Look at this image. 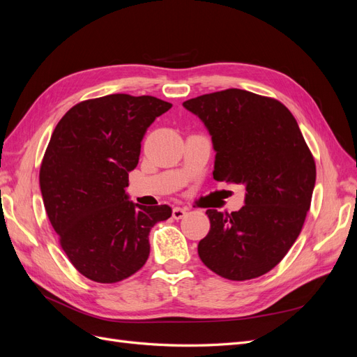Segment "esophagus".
Instances as JSON below:
<instances>
[{
    "mask_svg": "<svg viewBox=\"0 0 357 357\" xmlns=\"http://www.w3.org/2000/svg\"><path fill=\"white\" fill-rule=\"evenodd\" d=\"M188 210L186 208H180V207H174L172 208V218H174L176 220H180L186 215Z\"/></svg>",
    "mask_w": 357,
    "mask_h": 357,
    "instance_id": "34e87169",
    "label": "esophagus"
}]
</instances>
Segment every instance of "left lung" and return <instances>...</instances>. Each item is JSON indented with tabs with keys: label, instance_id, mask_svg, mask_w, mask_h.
<instances>
[{
	"label": "left lung",
	"instance_id": "1",
	"mask_svg": "<svg viewBox=\"0 0 357 357\" xmlns=\"http://www.w3.org/2000/svg\"><path fill=\"white\" fill-rule=\"evenodd\" d=\"M207 126L215 150L213 177L245 186L240 211L207 210L210 231L198 244L204 265L244 282L280 264L304 226L316 162L287 107L243 89L183 102Z\"/></svg>",
	"mask_w": 357,
	"mask_h": 357
}]
</instances>
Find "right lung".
<instances>
[{
	"label": "right lung",
	"mask_w": 357,
	"mask_h": 357,
	"mask_svg": "<svg viewBox=\"0 0 357 357\" xmlns=\"http://www.w3.org/2000/svg\"><path fill=\"white\" fill-rule=\"evenodd\" d=\"M171 107L149 95L86 100L50 137L40 167L43 202L62 250L92 282L135 274L150 253V229L171 218L168 205H138L125 193L147 128Z\"/></svg>",
	"instance_id": "add662e5"
}]
</instances>
